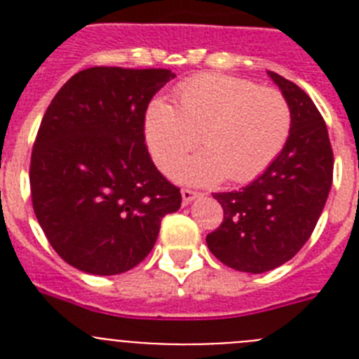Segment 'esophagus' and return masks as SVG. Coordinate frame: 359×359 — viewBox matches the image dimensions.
Instances as JSON below:
<instances>
[{
	"label": "esophagus",
	"mask_w": 359,
	"mask_h": 359,
	"mask_svg": "<svg viewBox=\"0 0 359 359\" xmlns=\"http://www.w3.org/2000/svg\"><path fill=\"white\" fill-rule=\"evenodd\" d=\"M199 192H196V190H189V189H183L182 190V199H183V205H189V203L194 201L196 198H199Z\"/></svg>",
	"instance_id": "1"
}]
</instances>
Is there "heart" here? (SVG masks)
<instances>
[{
    "mask_svg": "<svg viewBox=\"0 0 359 359\" xmlns=\"http://www.w3.org/2000/svg\"><path fill=\"white\" fill-rule=\"evenodd\" d=\"M290 131V104L280 91L228 75L190 79L174 93V107L154 100L145 113V138L160 169L194 151L201 136L207 151L170 170L187 185H214L224 177L252 182L278 156Z\"/></svg>",
    "mask_w": 359,
    "mask_h": 359,
    "instance_id": "1",
    "label": "heart"
}]
</instances>
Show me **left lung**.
Wrapping results in <instances>:
<instances>
[{
	"mask_svg": "<svg viewBox=\"0 0 359 359\" xmlns=\"http://www.w3.org/2000/svg\"><path fill=\"white\" fill-rule=\"evenodd\" d=\"M290 104L291 131L268 169L250 185L219 192L224 219L207 236L208 250L223 264L264 273L293 259L315 230L332 185L327 126L309 95L268 72Z\"/></svg>",
	"mask_w": 359,
	"mask_h": 359,
	"instance_id": "8db88e82",
	"label": "left lung"
}]
</instances>
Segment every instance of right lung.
Masks as SVG:
<instances>
[{
	"instance_id": "add662e5",
	"label": "right lung",
	"mask_w": 359,
	"mask_h": 359,
	"mask_svg": "<svg viewBox=\"0 0 359 359\" xmlns=\"http://www.w3.org/2000/svg\"><path fill=\"white\" fill-rule=\"evenodd\" d=\"M170 69L75 73L44 113L30 161L34 212L62 261L91 275L140 264L180 189L154 167L144 120Z\"/></svg>"
}]
</instances>
